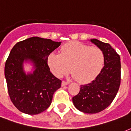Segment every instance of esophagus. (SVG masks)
Wrapping results in <instances>:
<instances>
[{"instance_id":"34e87169","label":"esophagus","mask_w":131,"mask_h":131,"mask_svg":"<svg viewBox=\"0 0 131 131\" xmlns=\"http://www.w3.org/2000/svg\"><path fill=\"white\" fill-rule=\"evenodd\" d=\"M69 82L68 81H63L62 82V86H64V85H68Z\"/></svg>"}]
</instances>
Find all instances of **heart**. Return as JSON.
Masks as SVG:
<instances>
[{
	"instance_id": "obj_1",
	"label": "heart",
	"mask_w": 131,
	"mask_h": 131,
	"mask_svg": "<svg viewBox=\"0 0 131 131\" xmlns=\"http://www.w3.org/2000/svg\"><path fill=\"white\" fill-rule=\"evenodd\" d=\"M104 54L100 49L79 42H70L61 48L60 54L51 52L47 62L52 74L62 77L69 73L78 82L93 81L104 66Z\"/></svg>"
}]
</instances>
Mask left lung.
Listing matches in <instances>:
<instances>
[{
    "label": "left lung",
    "mask_w": 131,
    "mask_h": 131,
    "mask_svg": "<svg viewBox=\"0 0 131 131\" xmlns=\"http://www.w3.org/2000/svg\"><path fill=\"white\" fill-rule=\"evenodd\" d=\"M91 41L101 50L104 57V67L92 82L81 85L72 101L77 110L95 114L106 109L118 93L121 83L120 56L109 43L93 38Z\"/></svg>",
    "instance_id": "left-lung-1"
}]
</instances>
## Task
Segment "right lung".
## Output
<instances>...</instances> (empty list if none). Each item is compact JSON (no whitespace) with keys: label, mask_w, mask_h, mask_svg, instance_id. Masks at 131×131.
I'll use <instances>...</instances> for the list:
<instances>
[{"label":"right lung","mask_w":131,"mask_h":131,"mask_svg":"<svg viewBox=\"0 0 131 131\" xmlns=\"http://www.w3.org/2000/svg\"><path fill=\"white\" fill-rule=\"evenodd\" d=\"M60 44L31 37L17 43L11 50L5 65V77L10 100L21 112L34 115L44 112L61 87L62 81L50 72L47 62L49 54ZM27 61L34 65L33 73L24 72L23 63Z\"/></svg>","instance_id":"add662e5"}]
</instances>
